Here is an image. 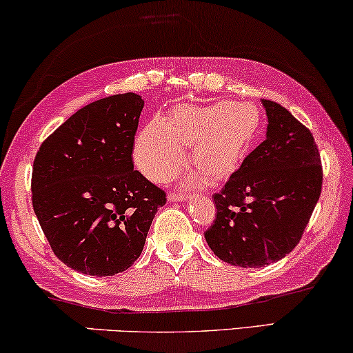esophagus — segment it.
<instances>
[{
	"label": "esophagus",
	"instance_id": "obj_1",
	"mask_svg": "<svg viewBox=\"0 0 353 353\" xmlns=\"http://www.w3.org/2000/svg\"><path fill=\"white\" fill-rule=\"evenodd\" d=\"M168 199L170 201H176V202H181V201H186V194H183V192H168Z\"/></svg>",
	"mask_w": 353,
	"mask_h": 353
}]
</instances>
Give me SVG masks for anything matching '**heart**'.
Wrapping results in <instances>:
<instances>
[{"label":"heart","mask_w":353,"mask_h":353,"mask_svg":"<svg viewBox=\"0 0 353 353\" xmlns=\"http://www.w3.org/2000/svg\"><path fill=\"white\" fill-rule=\"evenodd\" d=\"M259 128V114L250 104L215 103L178 105L165 117L149 122L134 143L139 170L154 181H167L191 162L199 172L192 181L228 178L241 165Z\"/></svg>","instance_id":"1"}]
</instances>
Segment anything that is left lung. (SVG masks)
<instances>
[{
    "instance_id": "left-lung-1",
    "label": "left lung",
    "mask_w": 353,
    "mask_h": 353,
    "mask_svg": "<svg viewBox=\"0 0 353 353\" xmlns=\"http://www.w3.org/2000/svg\"><path fill=\"white\" fill-rule=\"evenodd\" d=\"M262 103L267 138L214 194L215 220L204 233L216 257L244 268L278 262L296 248L323 186L310 130L281 104Z\"/></svg>"
}]
</instances>
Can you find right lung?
I'll list each match as a JSON object with an SVG mask.
<instances>
[{
  "label": "right lung",
  "instance_id": "right-lung-1",
  "mask_svg": "<svg viewBox=\"0 0 353 353\" xmlns=\"http://www.w3.org/2000/svg\"><path fill=\"white\" fill-rule=\"evenodd\" d=\"M144 101L134 93L91 103L38 149L32 205L52 252L90 276H112L143 252L165 191L133 168Z\"/></svg>",
  "mask_w": 353,
  "mask_h": 353
}]
</instances>
